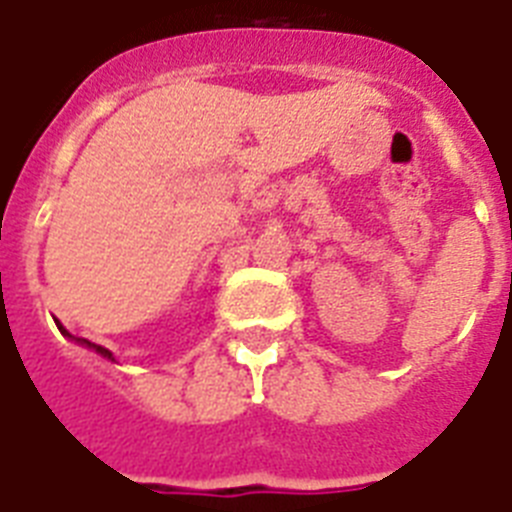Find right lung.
Instances as JSON below:
<instances>
[{
  "label": "right lung",
  "mask_w": 512,
  "mask_h": 512,
  "mask_svg": "<svg viewBox=\"0 0 512 512\" xmlns=\"http://www.w3.org/2000/svg\"><path fill=\"white\" fill-rule=\"evenodd\" d=\"M57 327H60V333H63V335H68V338H71V341L81 343V346H87V349H94V351H97V354H100V357L110 359V362H116V359H113V354H110V351L105 349V346H97V343H89L87 338H73V335L68 333V330H63V325H57Z\"/></svg>",
  "instance_id": "add662e5"
}]
</instances>
